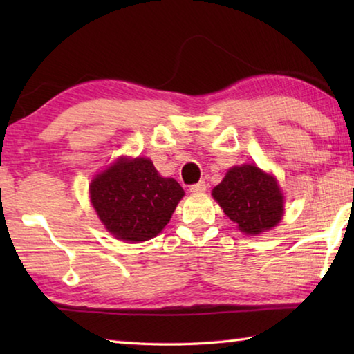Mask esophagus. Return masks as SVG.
I'll return each instance as SVG.
<instances>
[{"label": "esophagus", "instance_id": "obj_1", "mask_svg": "<svg viewBox=\"0 0 354 354\" xmlns=\"http://www.w3.org/2000/svg\"><path fill=\"white\" fill-rule=\"evenodd\" d=\"M206 189H207V184L205 181H200L194 185H190L189 190L192 192V194H201V192H205Z\"/></svg>", "mask_w": 354, "mask_h": 354}]
</instances>
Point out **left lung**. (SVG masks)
<instances>
[{
	"label": "left lung",
	"mask_w": 354,
	"mask_h": 354,
	"mask_svg": "<svg viewBox=\"0 0 354 354\" xmlns=\"http://www.w3.org/2000/svg\"><path fill=\"white\" fill-rule=\"evenodd\" d=\"M226 217L245 234H261L283 217V195L277 179L256 165L234 167L212 190Z\"/></svg>",
	"instance_id": "8db88e82"
}]
</instances>
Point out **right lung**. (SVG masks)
<instances>
[{"label": "right lung", "instance_id": "1", "mask_svg": "<svg viewBox=\"0 0 354 354\" xmlns=\"http://www.w3.org/2000/svg\"><path fill=\"white\" fill-rule=\"evenodd\" d=\"M184 190L145 158L120 159L95 176L91 200L106 230L120 241L143 242L169 223Z\"/></svg>", "mask_w": 354, "mask_h": 354}]
</instances>
